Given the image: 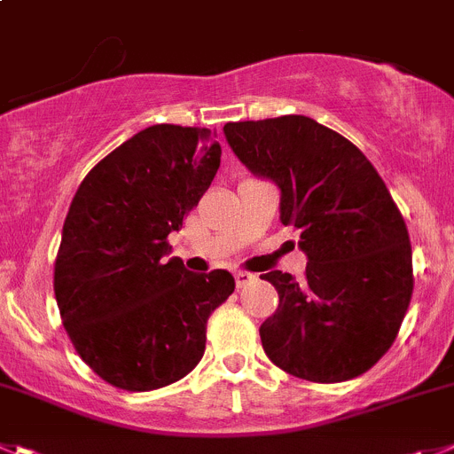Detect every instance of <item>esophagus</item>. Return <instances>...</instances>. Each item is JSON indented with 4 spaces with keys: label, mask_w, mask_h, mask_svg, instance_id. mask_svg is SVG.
<instances>
[{
    "label": "esophagus",
    "mask_w": 454,
    "mask_h": 454,
    "mask_svg": "<svg viewBox=\"0 0 454 454\" xmlns=\"http://www.w3.org/2000/svg\"><path fill=\"white\" fill-rule=\"evenodd\" d=\"M253 279H255V275L247 273V270H237V273H235V285H237V289H241V286L251 285Z\"/></svg>",
    "instance_id": "esophagus-1"
}]
</instances>
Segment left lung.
I'll return each mask as SVG.
<instances>
[{
	"label": "left lung",
	"instance_id": "obj_1",
	"mask_svg": "<svg viewBox=\"0 0 454 454\" xmlns=\"http://www.w3.org/2000/svg\"><path fill=\"white\" fill-rule=\"evenodd\" d=\"M223 134L253 175L279 185V219L298 228L309 257L302 279L262 275L279 295L260 327L266 356L311 383L365 374L396 340L414 289L408 226L387 185L313 118L226 122Z\"/></svg>",
	"mask_w": 454,
	"mask_h": 454
}]
</instances>
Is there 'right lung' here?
Segmentation results:
<instances>
[{"instance_id": "obj_1", "label": "right lung", "mask_w": 454, "mask_h": 454, "mask_svg": "<svg viewBox=\"0 0 454 454\" xmlns=\"http://www.w3.org/2000/svg\"><path fill=\"white\" fill-rule=\"evenodd\" d=\"M222 160L206 127L152 125L109 152L67 213L53 291L78 356L105 383L150 392L201 361L207 317L235 291L228 270L190 273L169 253Z\"/></svg>"}]
</instances>
